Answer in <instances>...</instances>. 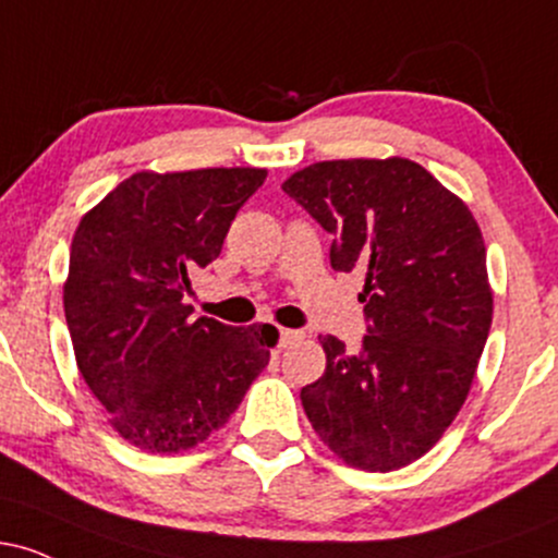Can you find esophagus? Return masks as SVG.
<instances>
[{
    "label": "esophagus",
    "mask_w": 558,
    "mask_h": 558,
    "mask_svg": "<svg viewBox=\"0 0 558 558\" xmlns=\"http://www.w3.org/2000/svg\"><path fill=\"white\" fill-rule=\"evenodd\" d=\"M278 332H280V338H278V341H280V345H283V349H286V345H291L293 341H299V338H301V332H299V330H288V328H280Z\"/></svg>",
    "instance_id": "esophagus-1"
}]
</instances>
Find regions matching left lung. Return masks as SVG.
Returning <instances> with one entry per match:
<instances>
[{
	"mask_svg": "<svg viewBox=\"0 0 558 558\" xmlns=\"http://www.w3.org/2000/svg\"><path fill=\"white\" fill-rule=\"evenodd\" d=\"M328 233L330 265L360 272V354L319 338L325 373L301 388L323 444L349 466L390 472L444 438L488 341L493 291L470 207L403 157L328 159L283 183Z\"/></svg>",
	"mask_w": 558,
	"mask_h": 558,
	"instance_id": "obj_1",
	"label": "left lung"
}]
</instances>
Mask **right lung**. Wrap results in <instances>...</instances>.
Returning <instances> with one entry per match:
<instances>
[{"label":"right lung","instance_id":"1","mask_svg":"<svg viewBox=\"0 0 558 558\" xmlns=\"http://www.w3.org/2000/svg\"><path fill=\"white\" fill-rule=\"evenodd\" d=\"M265 168L141 170L81 217L62 304L75 362L120 438L189 451L239 409L278 343L272 325L191 319V272L220 257Z\"/></svg>","mask_w":558,"mask_h":558}]
</instances>
